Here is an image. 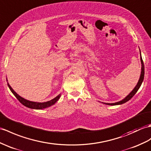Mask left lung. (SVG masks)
Segmentation results:
<instances>
[{
  "instance_id": "obj_1",
  "label": "left lung",
  "mask_w": 151,
  "mask_h": 151,
  "mask_svg": "<svg viewBox=\"0 0 151 151\" xmlns=\"http://www.w3.org/2000/svg\"><path fill=\"white\" fill-rule=\"evenodd\" d=\"M139 55H140V60H141V64H142V70H141V74H140V76L138 82L136 84V86L134 87V88L132 89V91L129 93L127 96H125L123 100H122L119 101H117V102L115 103H104V102H101L102 104H106V105H109V106H117V105H121L123 104L125 102H127V101H129L130 99H131L133 97V96L136 93V92L138 91V89H139L140 86H141L142 83L143 81V79H144V74H145V68H144V64H143V60L142 58V55H141V51H140L139 50Z\"/></svg>"
}]
</instances>
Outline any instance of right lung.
Here are the masks:
<instances>
[{
    "mask_svg": "<svg viewBox=\"0 0 151 151\" xmlns=\"http://www.w3.org/2000/svg\"><path fill=\"white\" fill-rule=\"evenodd\" d=\"M6 81L8 82V80H7V78H6ZM8 87L9 88L10 91H11L12 93L14 94V96L17 98V100H18L21 104L24 105V106H26V107H27L28 108H30V109H45L47 107H50L57 102V101L59 100V99L61 96V94H59L58 96H57L55 98H54L53 99H52L50 101H45V102H36V101H32L27 100L25 99H24V98H22V96H20L19 94H17L15 91L12 89V87L10 86L8 82Z\"/></svg>",
    "mask_w": 151,
    "mask_h": 151,
    "instance_id": "right-lung-1",
    "label": "right lung"
}]
</instances>
